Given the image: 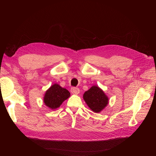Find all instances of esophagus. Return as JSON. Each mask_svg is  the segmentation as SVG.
I'll use <instances>...</instances> for the list:
<instances>
[{"mask_svg":"<svg viewBox=\"0 0 156 156\" xmlns=\"http://www.w3.org/2000/svg\"><path fill=\"white\" fill-rule=\"evenodd\" d=\"M71 92L73 94H79L80 90L78 88L72 87V88H71Z\"/></svg>","mask_w":156,"mask_h":156,"instance_id":"1","label":"esophagus"}]
</instances>
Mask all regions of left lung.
Instances as JSON below:
<instances>
[{"label":"left lung","instance_id":"8db88e82","mask_svg":"<svg viewBox=\"0 0 156 156\" xmlns=\"http://www.w3.org/2000/svg\"><path fill=\"white\" fill-rule=\"evenodd\" d=\"M83 99L90 109L95 112H100L108 103V98L98 86H92L83 94Z\"/></svg>","mask_w":156,"mask_h":156}]
</instances>
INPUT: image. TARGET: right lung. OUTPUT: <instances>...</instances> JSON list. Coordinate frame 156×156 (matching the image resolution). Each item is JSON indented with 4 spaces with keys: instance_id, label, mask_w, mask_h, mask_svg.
Returning <instances> with one entry per match:
<instances>
[{
    "instance_id": "obj_1",
    "label": "right lung",
    "mask_w": 156,
    "mask_h": 156,
    "mask_svg": "<svg viewBox=\"0 0 156 156\" xmlns=\"http://www.w3.org/2000/svg\"><path fill=\"white\" fill-rule=\"evenodd\" d=\"M69 96L70 93L68 90L61 87L58 84H54L45 92L44 102L51 109H55Z\"/></svg>"
}]
</instances>
